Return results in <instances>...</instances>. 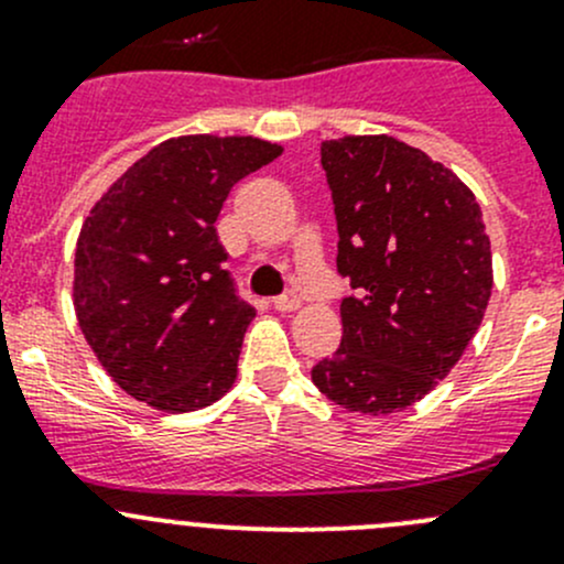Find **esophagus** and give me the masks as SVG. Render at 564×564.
Instances as JSON below:
<instances>
[{
    "label": "esophagus",
    "instance_id": "1",
    "mask_svg": "<svg viewBox=\"0 0 564 564\" xmlns=\"http://www.w3.org/2000/svg\"><path fill=\"white\" fill-rule=\"evenodd\" d=\"M272 305H275V311H281V314H292V311L300 308V297H297V292H294V289H286L281 297L272 300Z\"/></svg>",
    "mask_w": 564,
    "mask_h": 564
}]
</instances>
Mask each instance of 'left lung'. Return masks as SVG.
<instances>
[{"mask_svg": "<svg viewBox=\"0 0 564 564\" xmlns=\"http://www.w3.org/2000/svg\"><path fill=\"white\" fill-rule=\"evenodd\" d=\"M338 224L344 338L314 384L357 414L412 406L451 373L491 297V242L475 193L392 135L322 144Z\"/></svg>", "mask_w": 564, "mask_h": 564, "instance_id": "8db88e82", "label": "left lung"}]
</instances>
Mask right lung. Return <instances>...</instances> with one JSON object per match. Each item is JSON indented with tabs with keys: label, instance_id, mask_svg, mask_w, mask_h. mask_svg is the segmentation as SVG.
<instances>
[{
	"label": "right lung",
	"instance_id": "1",
	"mask_svg": "<svg viewBox=\"0 0 564 564\" xmlns=\"http://www.w3.org/2000/svg\"><path fill=\"white\" fill-rule=\"evenodd\" d=\"M281 155L253 135H182L135 161L93 207L76 246L78 327L108 377L161 412L229 392L256 308L224 264L220 207Z\"/></svg>",
	"mask_w": 564,
	"mask_h": 564
}]
</instances>
